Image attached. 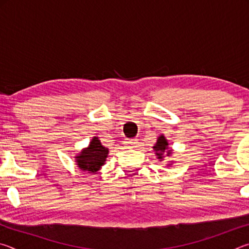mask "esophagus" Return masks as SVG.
<instances>
[{
    "label": "esophagus",
    "instance_id": "esophagus-1",
    "mask_svg": "<svg viewBox=\"0 0 249 249\" xmlns=\"http://www.w3.org/2000/svg\"><path fill=\"white\" fill-rule=\"evenodd\" d=\"M125 145H126V147H129V148H134V147H136V145H137V141L136 140L127 141V142H125Z\"/></svg>",
    "mask_w": 249,
    "mask_h": 249
}]
</instances>
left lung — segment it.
Wrapping results in <instances>:
<instances>
[{
	"label": "left lung",
	"instance_id": "8db88e82",
	"mask_svg": "<svg viewBox=\"0 0 249 249\" xmlns=\"http://www.w3.org/2000/svg\"><path fill=\"white\" fill-rule=\"evenodd\" d=\"M153 148L155 150V155L157 156V159L163 160L167 157H170L172 156V148L169 147V142H168V140L165 137V135L161 134L160 136L157 138V142L156 144L153 146ZM174 165V161H169L167 163V166H172Z\"/></svg>",
	"mask_w": 249,
	"mask_h": 249
}]
</instances>
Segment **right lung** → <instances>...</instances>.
Segmentation results:
<instances>
[{"label":"right lung","instance_id":"obj_1","mask_svg":"<svg viewBox=\"0 0 249 249\" xmlns=\"http://www.w3.org/2000/svg\"><path fill=\"white\" fill-rule=\"evenodd\" d=\"M108 155V148L104 147L99 137H92L90 144L74 156L75 165L80 170L89 174H96L105 165Z\"/></svg>","mask_w":249,"mask_h":249}]
</instances>
